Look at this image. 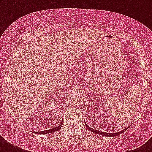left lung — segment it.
<instances>
[{
	"instance_id": "8db88e82",
	"label": "left lung",
	"mask_w": 152,
	"mask_h": 152,
	"mask_svg": "<svg viewBox=\"0 0 152 152\" xmlns=\"http://www.w3.org/2000/svg\"><path fill=\"white\" fill-rule=\"evenodd\" d=\"M87 127H88V129L90 131H91V132H95V133H98V134L99 135H102V136H106V137H115V136H118V135L121 134V133H122V132H124L126 129H124L122 130L121 132H114V133H106V132H101V131H99V130H95V129H91V128L88 127V125H87Z\"/></svg>"
}]
</instances>
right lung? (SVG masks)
Masks as SVG:
<instances>
[{"label":"right lung","mask_w":152,"mask_h":152,"mask_svg":"<svg viewBox=\"0 0 152 152\" xmlns=\"http://www.w3.org/2000/svg\"><path fill=\"white\" fill-rule=\"evenodd\" d=\"M63 123L61 122V124L58 126V127H56L54 129H50V130H45V131H42V132H35V133H38V134H48V133H51L53 132H56L57 130H59L61 127V125Z\"/></svg>","instance_id":"add662e5"}]
</instances>
